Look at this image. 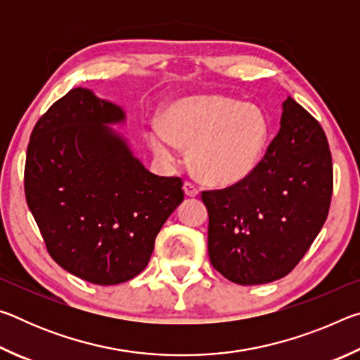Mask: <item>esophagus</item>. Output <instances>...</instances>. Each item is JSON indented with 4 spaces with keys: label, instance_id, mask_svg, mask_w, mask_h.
Masks as SVG:
<instances>
[{
    "label": "esophagus",
    "instance_id": "obj_1",
    "mask_svg": "<svg viewBox=\"0 0 360 360\" xmlns=\"http://www.w3.org/2000/svg\"><path fill=\"white\" fill-rule=\"evenodd\" d=\"M184 193L187 195V197H192L193 198V197H198L200 191L192 184V182H186V184H184Z\"/></svg>",
    "mask_w": 360,
    "mask_h": 360
}]
</instances>
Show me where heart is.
<instances>
[{
	"label": "heart",
	"mask_w": 360,
	"mask_h": 360,
	"mask_svg": "<svg viewBox=\"0 0 360 360\" xmlns=\"http://www.w3.org/2000/svg\"><path fill=\"white\" fill-rule=\"evenodd\" d=\"M162 127H150L148 141L165 163L178 162V146L188 148L193 173L211 186L238 184L264 157L270 124L252 103L222 95L181 98L162 114Z\"/></svg>",
	"instance_id": "b5f03b06"
}]
</instances>
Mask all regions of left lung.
Wrapping results in <instances>:
<instances>
[{
  "label": "left lung",
  "instance_id": "obj_1",
  "mask_svg": "<svg viewBox=\"0 0 360 360\" xmlns=\"http://www.w3.org/2000/svg\"><path fill=\"white\" fill-rule=\"evenodd\" d=\"M279 124L251 176L202 193L210 214L211 264L241 285L289 275L313 245L330 206L332 155L319 122L288 96Z\"/></svg>",
  "mask_w": 360,
  "mask_h": 360
}]
</instances>
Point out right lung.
I'll return each instance as SVG.
<instances>
[{"label": "right lung", "instance_id": "add662e5", "mask_svg": "<svg viewBox=\"0 0 360 360\" xmlns=\"http://www.w3.org/2000/svg\"><path fill=\"white\" fill-rule=\"evenodd\" d=\"M125 120L119 105L76 87L38 120L27 149V203L49 254L100 285L144 270L184 200L179 178L150 173L115 131Z\"/></svg>", "mask_w": 360, "mask_h": 360}]
</instances>
